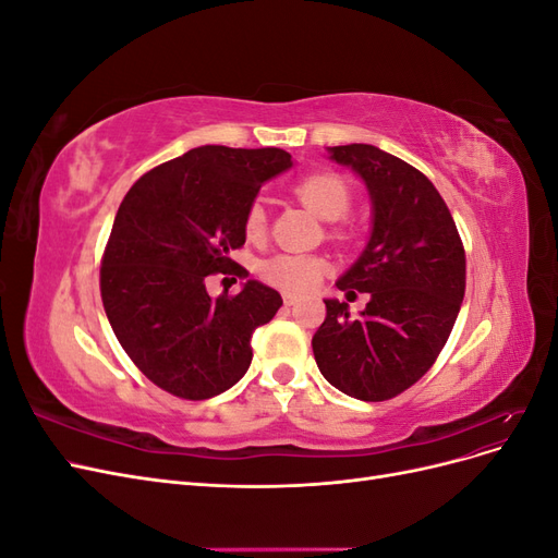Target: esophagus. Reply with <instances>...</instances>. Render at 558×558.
<instances>
[{"mask_svg": "<svg viewBox=\"0 0 558 558\" xmlns=\"http://www.w3.org/2000/svg\"><path fill=\"white\" fill-rule=\"evenodd\" d=\"M283 302H286V307H291L298 302V295L295 293H283Z\"/></svg>", "mask_w": 558, "mask_h": 558, "instance_id": "esophagus-1", "label": "esophagus"}]
</instances>
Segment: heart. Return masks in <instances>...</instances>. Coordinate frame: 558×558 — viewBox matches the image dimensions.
<instances>
[{"instance_id":"b5f03b06","label":"heart","mask_w":558,"mask_h":558,"mask_svg":"<svg viewBox=\"0 0 558 558\" xmlns=\"http://www.w3.org/2000/svg\"><path fill=\"white\" fill-rule=\"evenodd\" d=\"M293 195L324 221H340L353 205V191L344 177L335 172H312L293 183ZM248 240H260L267 232V211L260 199H253L244 216ZM326 272V260L300 253H277L260 265L263 279L286 293L312 291Z\"/></svg>"}]
</instances>
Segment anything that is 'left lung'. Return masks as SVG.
<instances>
[{
	"label": "left lung",
	"mask_w": 558,
	"mask_h": 558,
	"mask_svg": "<svg viewBox=\"0 0 558 558\" xmlns=\"http://www.w3.org/2000/svg\"><path fill=\"white\" fill-rule=\"evenodd\" d=\"M373 197L363 256L337 281L347 298L369 293L359 318L340 300L312 337L316 365L335 388L365 402L408 391L447 344L465 295V248L449 207L426 174L369 144L332 146Z\"/></svg>",
	"instance_id": "8db88e82"
}]
</instances>
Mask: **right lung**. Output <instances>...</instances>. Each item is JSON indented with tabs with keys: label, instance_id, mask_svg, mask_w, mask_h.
Listing matches in <instances>:
<instances>
[{
	"label": "right lung",
	"instance_id": "right-lung-1",
	"mask_svg": "<svg viewBox=\"0 0 558 558\" xmlns=\"http://www.w3.org/2000/svg\"><path fill=\"white\" fill-rule=\"evenodd\" d=\"M281 148L199 146L134 181L118 207L99 267V291L130 361L183 400H207L251 365V335L281 295L246 281L211 298L207 277H248L230 251L246 242L244 216L260 183L289 170Z\"/></svg>",
	"mask_w": 558,
	"mask_h": 558
}]
</instances>
